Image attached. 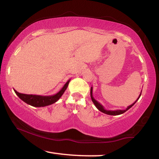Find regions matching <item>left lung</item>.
Wrapping results in <instances>:
<instances>
[{"mask_svg": "<svg viewBox=\"0 0 159 159\" xmlns=\"http://www.w3.org/2000/svg\"><path fill=\"white\" fill-rule=\"evenodd\" d=\"M141 93H142V91H141L140 94L139 95V97H138V98L136 99V101H135V102L134 103H132L131 105L129 106L128 107L126 108L125 110H115V111H110V110L105 109L104 107H103V106L102 104H101V103L99 102H97L96 99H94V98L93 97V95H92V87H91V89H90V97H91V99H92V102L94 103V104L95 105V106H96L97 108L99 110V111L102 112H103V113H105V114L109 115H121V114L124 113V112H125L126 111H128V110L129 108H131L132 106H134L135 103H136L137 101L139 99V98H140V95H141Z\"/></svg>", "mask_w": 159, "mask_h": 159, "instance_id": "obj_1", "label": "left lung"}]
</instances>
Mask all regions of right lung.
Wrapping results in <instances>:
<instances>
[{
    "label": "right lung",
    "instance_id": "add662e5",
    "mask_svg": "<svg viewBox=\"0 0 159 159\" xmlns=\"http://www.w3.org/2000/svg\"><path fill=\"white\" fill-rule=\"evenodd\" d=\"M70 81V79L67 80L62 88L57 93L54 95H51V96H41V95L21 94L16 91L15 89H14V92H15L16 94L20 99L24 101L25 103H28V105L34 106V107H44V106H49L56 103L62 97V95L64 94L66 89L68 87Z\"/></svg>",
    "mask_w": 159,
    "mask_h": 159
}]
</instances>
